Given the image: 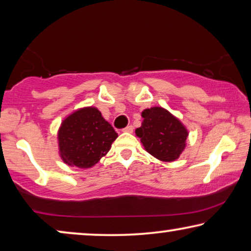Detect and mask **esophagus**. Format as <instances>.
<instances>
[{
  "instance_id": "obj_1",
  "label": "esophagus",
  "mask_w": 251,
  "mask_h": 251,
  "mask_svg": "<svg viewBox=\"0 0 251 251\" xmlns=\"http://www.w3.org/2000/svg\"><path fill=\"white\" fill-rule=\"evenodd\" d=\"M133 126L132 125H129V126H126L124 129H123V132L124 133H132L133 132Z\"/></svg>"
}]
</instances>
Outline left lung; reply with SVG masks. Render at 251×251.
I'll return each instance as SVG.
<instances>
[{"label": "left lung", "instance_id": "1", "mask_svg": "<svg viewBox=\"0 0 251 251\" xmlns=\"http://www.w3.org/2000/svg\"><path fill=\"white\" fill-rule=\"evenodd\" d=\"M142 117V125L135 134L146 152L163 162L177 160L189 136L184 124L168 109L157 106L143 110Z\"/></svg>", "mask_w": 251, "mask_h": 251}]
</instances>
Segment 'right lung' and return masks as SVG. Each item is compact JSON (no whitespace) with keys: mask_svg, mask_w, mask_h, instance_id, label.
I'll return each instance as SVG.
<instances>
[{"mask_svg":"<svg viewBox=\"0 0 251 251\" xmlns=\"http://www.w3.org/2000/svg\"><path fill=\"white\" fill-rule=\"evenodd\" d=\"M57 137L59 156L67 165L90 169L109 152L118 135L98 108L88 106L63 119Z\"/></svg>","mask_w":251,"mask_h":251,"instance_id":"right-lung-1","label":"right lung"}]
</instances>
